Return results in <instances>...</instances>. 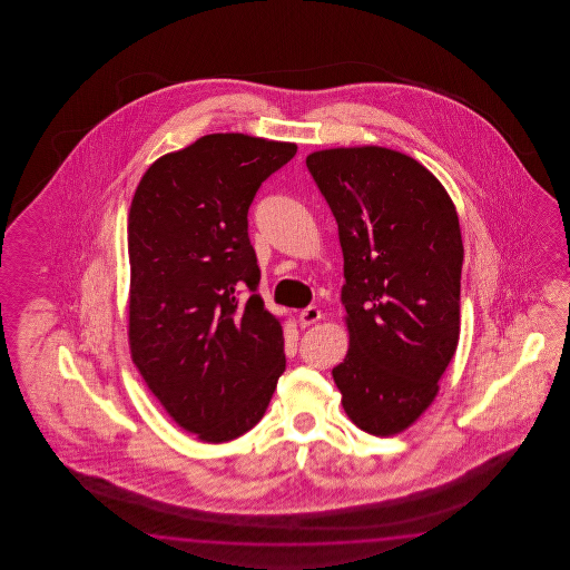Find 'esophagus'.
I'll return each instance as SVG.
<instances>
[{"label": "esophagus", "instance_id": "1", "mask_svg": "<svg viewBox=\"0 0 570 570\" xmlns=\"http://www.w3.org/2000/svg\"><path fill=\"white\" fill-rule=\"evenodd\" d=\"M320 320H322V312H320L317 307H312V305L305 307L302 314H299V324H302L303 327L312 326V324L320 322Z\"/></svg>", "mask_w": 570, "mask_h": 570}]
</instances>
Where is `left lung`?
I'll return each mask as SVG.
<instances>
[{
    "label": "left lung",
    "mask_w": 570,
    "mask_h": 570,
    "mask_svg": "<svg viewBox=\"0 0 570 570\" xmlns=\"http://www.w3.org/2000/svg\"><path fill=\"white\" fill-rule=\"evenodd\" d=\"M338 224L348 352L332 376L342 407L373 436H395L436 400L461 336V224L422 163L385 146L305 158Z\"/></svg>",
    "instance_id": "obj_1"
}]
</instances>
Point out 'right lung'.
Returning a JSON list of instances; mask_svg holds the SVG:
<instances>
[{
    "instance_id": "add662e5",
    "label": "right lung",
    "mask_w": 570,
    "mask_h": 570,
    "mask_svg": "<svg viewBox=\"0 0 570 570\" xmlns=\"http://www.w3.org/2000/svg\"><path fill=\"white\" fill-rule=\"evenodd\" d=\"M295 153L293 142L207 134L157 158L132 197L130 356L173 422L202 442L255 428L285 371L283 327L256 293L246 216L261 183Z\"/></svg>"
}]
</instances>
